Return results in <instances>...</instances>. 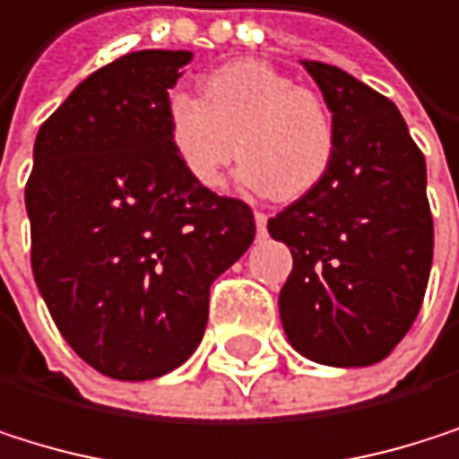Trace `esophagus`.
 I'll list each match as a JSON object with an SVG mask.
<instances>
[{"label":"esophagus","mask_w":459,"mask_h":459,"mask_svg":"<svg viewBox=\"0 0 459 459\" xmlns=\"http://www.w3.org/2000/svg\"><path fill=\"white\" fill-rule=\"evenodd\" d=\"M255 228H258V234H261V237L266 234V214H264V212H255Z\"/></svg>","instance_id":"esophagus-1"}]
</instances>
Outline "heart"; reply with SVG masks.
<instances>
[{
    "label": "heart",
    "mask_w": 459,
    "mask_h": 459,
    "mask_svg": "<svg viewBox=\"0 0 459 459\" xmlns=\"http://www.w3.org/2000/svg\"><path fill=\"white\" fill-rule=\"evenodd\" d=\"M166 127L195 185L217 190L239 143V182L255 193H277L280 201L310 195L326 179L337 149L334 119L321 97L264 59L212 70L201 97L174 91Z\"/></svg>",
    "instance_id": "heart-1"
}]
</instances>
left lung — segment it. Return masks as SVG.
Instances as JSON below:
<instances>
[{"instance_id":"1","label":"left lung","mask_w":459,"mask_h":459,"mask_svg":"<svg viewBox=\"0 0 459 459\" xmlns=\"http://www.w3.org/2000/svg\"><path fill=\"white\" fill-rule=\"evenodd\" d=\"M302 65L332 111L337 149L326 179L266 225L293 255L280 321L310 362L370 368L405 337L428 288V169L392 100L334 65Z\"/></svg>"}]
</instances>
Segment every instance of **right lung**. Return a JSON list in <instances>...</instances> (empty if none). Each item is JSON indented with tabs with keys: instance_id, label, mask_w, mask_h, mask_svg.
<instances>
[{
	"instance_id": "add662e5",
	"label": "right lung",
	"mask_w": 459,
	"mask_h": 459,
	"mask_svg": "<svg viewBox=\"0 0 459 459\" xmlns=\"http://www.w3.org/2000/svg\"><path fill=\"white\" fill-rule=\"evenodd\" d=\"M190 51H133L81 81L35 138L31 272L70 348L117 381L185 365L209 288L255 239L247 204L190 179L166 127Z\"/></svg>"
}]
</instances>
